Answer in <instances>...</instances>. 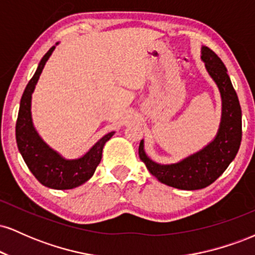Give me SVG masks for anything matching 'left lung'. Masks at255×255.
I'll list each match as a JSON object with an SVG mask.
<instances>
[{
  "instance_id": "1",
  "label": "left lung",
  "mask_w": 255,
  "mask_h": 255,
  "mask_svg": "<svg viewBox=\"0 0 255 255\" xmlns=\"http://www.w3.org/2000/svg\"><path fill=\"white\" fill-rule=\"evenodd\" d=\"M201 61L221 93L222 115L215 137L201 150L170 164L152 160L145 152L144 139L139 145V157L147 170L159 182L183 191L203 189L215 182L233 162L241 145V107L227 68L221 58L204 45Z\"/></svg>"
}]
</instances>
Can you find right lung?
I'll list each match as a JSON object with an SVG mask.
<instances>
[{
  "mask_svg": "<svg viewBox=\"0 0 255 255\" xmlns=\"http://www.w3.org/2000/svg\"><path fill=\"white\" fill-rule=\"evenodd\" d=\"M58 44L60 43L55 44L44 55L38 64L36 73L26 86L20 101L15 135L17 148L34 177L43 186L62 191V189H72L81 186L93 176L96 168L101 163L105 142L109 141L115 131L105 134L86 153L73 159L64 158L62 154L46 144L39 135L32 120V95L44 66Z\"/></svg>",
  "mask_w": 255,
  "mask_h": 255,
  "instance_id": "add662e5",
  "label": "right lung"
}]
</instances>
